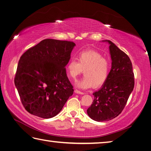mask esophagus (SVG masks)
Returning <instances> with one entry per match:
<instances>
[{
  "mask_svg": "<svg viewBox=\"0 0 151 151\" xmlns=\"http://www.w3.org/2000/svg\"><path fill=\"white\" fill-rule=\"evenodd\" d=\"M75 93H76V94H84V93H83V92H82V91H80L77 90V89H75Z\"/></svg>",
  "mask_w": 151,
  "mask_h": 151,
  "instance_id": "obj_1",
  "label": "esophagus"
}]
</instances>
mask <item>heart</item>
Here are the masks:
<instances>
[{"mask_svg": "<svg viewBox=\"0 0 151 151\" xmlns=\"http://www.w3.org/2000/svg\"><path fill=\"white\" fill-rule=\"evenodd\" d=\"M77 60L78 62L74 59L70 60L67 65L68 76L73 80L83 71L85 76L77 82V87L86 89L93 86L96 87L103 85L110 71L111 64L109 60L93 50L80 52Z\"/></svg>", "mask_w": 151, "mask_h": 151, "instance_id": "heart-1", "label": "heart"}]
</instances>
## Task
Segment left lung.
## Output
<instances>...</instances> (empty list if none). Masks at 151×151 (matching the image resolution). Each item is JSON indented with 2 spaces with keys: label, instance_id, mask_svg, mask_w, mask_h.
<instances>
[{
  "label": "left lung",
  "instance_id": "obj_1",
  "mask_svg": "<svg viewBox=\"0 0 151 151\" xmlns=\"http://www.w3.org/2000/svg\"><path fill=\"white\" fill-rule=\"evenodd\" d=\"M111 69L101 88L93 93V103L87 110L89 116L96 122L111 120L120 114L134 89V78L130 58L111 40Z\"/></svg>",
  "mask_w": 151,
  "mask_h": 151
}]
</instances>
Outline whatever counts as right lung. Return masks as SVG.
Segmentation results:
<instances>
[{"label": "right lung", "instance_id": "obj_1", "mask_svg": "<svg viewBox=\"0 0 151 151\" xmlns=\"http://www.w3.org/2000/svg\"><path fill=\"white\" fill-rule=\"evenodd\" d=\"M75 46L71 41L48 38L21 56L14 82L28 113L42 118L54 117L73 94L65 67Z\"/></svg>", "mask_w": 151, "mask_h": 151}]
</instances>
